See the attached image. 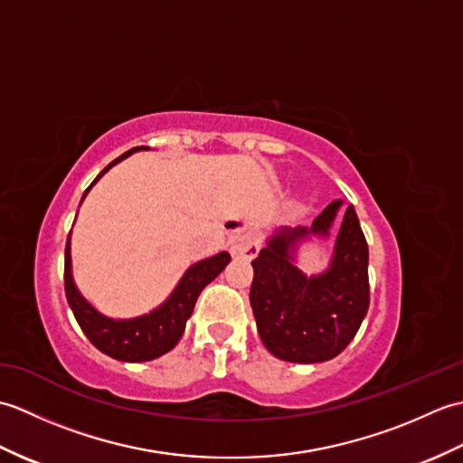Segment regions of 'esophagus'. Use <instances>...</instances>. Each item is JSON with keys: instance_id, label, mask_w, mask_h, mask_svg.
<instances>
[{"instance_id": "esophagus-1", "label": "esophagus", "mask_w": 463, "mask_h": 463, "mask_svg": "<svg viewBox=\"0 0 463 463\" xmlns=\"http://www.w3.org/2000/svg\"><path fill=\"white\" fill-rule=\"evenodd\" d=\"M229 247L232 254H239L244 259H254L260 250V237L254 229H241L231 234Z\"/></svg>"}]
</instances>
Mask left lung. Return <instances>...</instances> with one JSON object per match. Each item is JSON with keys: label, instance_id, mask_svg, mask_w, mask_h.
I'll return each instance as SVG.
<instances>
[{"label": "left lung", "instance_id": "8db88e82", "mask_svg": "<svg viewBox=\"0 0 463 463\" xmlns=\"http://www.w3.org/2000/svg\"><path fill=\"white\" fill-rule=\"evenodd\" d=\"M342 201L330 203L312 226H282L252 260L250 307L264 346L287 362H326L356 336L370 304L368 244L350 204L334 244L330 267L307 277L294 264L297 247L326 239Z\"/></svg>", "mask_w": 463, "mask_h": 463}]
</instances>
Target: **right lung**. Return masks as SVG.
Here are the masks:
<instances>
[{"mask_svg":"<svg viewBox=\"0 0 463 463\" xmlns=\"http://www.w3.org/2000/svg\"><path fill=\"white\" fill-rule=\"evenodd\" d=\"M143 149H149V146H135V149L123 153L121 156H117L113 163L107 165L105 169L97 175V179L87 186L83 199L87 193L91 191V186L99 181L113 165L123 161L125 156ZM229 262V252H219L211 259L194 262L193 267L183 274V279L171 292V297L166 298L159 308H155L149 314H143V317L137 318L115 320L109 317H103L101 312H97L91 304L81 297V292L77 290L71 272V232H69L65 244L63 274L65 297L69 307H71L75 314V320L80 322L85 336L90 338V342L97 350H101L107 356L121 362H146L163 356V354L176 346V342L181 340L184 332L186 320L191 318L199 294L203 292L206 284L219 277Z\"/></svg>","mask_w":463,"mask_h":463,"instance_id":"obj_1","label":"right lung"}]
</instances>
